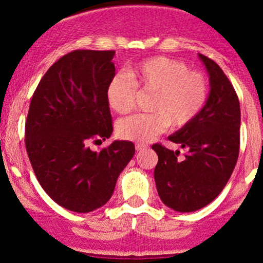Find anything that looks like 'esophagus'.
Instances as JSON below:
<instances>
[{
  "label": "esophagus",
  "instance_id": "1",
  "mask_svg": "<svg viewBox=\"0 0 263 263\" xmlns=\"http://www.w3.org/2000/svg\"><path fill=\"white\" fill-rule=\"evenodd\" d=\"M147 148H148V146H147V144H143V143L136 144V151H137V152H141V151H144Z\"/></svg>",
  "mask_w": 263,
  "mask_h": 263
}]
</instances>
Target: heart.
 Masks as SVG:
<instances>
[{"label":"heart","instance_id":"heart-1","mask_svg":"<svg viewBox=\"0 0 263 263\" xmlns=\"http://www.w3.org/2000/svg\"><path fill=\"white\" fill-rule=\"evenodd\" d=\"M155 91L151 114H136L120 120L116 132L122 140L148 142L170 126L178 129L189 125L200 114L208 100L206 78L188 70L183 62L167 57H155L128 69V77L116 74L106 87L110 107L117 114H127L136 102L137 90Z\"/></svg>","mask_w":263,"mask_h":263}]
</instances>
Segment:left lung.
<instances>
[{
  "mask_svg": "<svg viewBox=\"0 0 263 263\" xmlns=\"http://www.w3.org/2000/svg\"><path fill=\"white\" fill-rule=\"evenodd\" d=\"M199 59L209 74L210 91L200 114L168 140L186 148L178 151L156 143L155 180L159 198L171 209L192 213L210 204L224 189L236 165L240 148V102L221 68L203 54Z\"/></svg>",
  "mask_w": 263,
  "mask_h": 263,
  "instance_id": "1",
  "label": "left lung"
}]
</instances>
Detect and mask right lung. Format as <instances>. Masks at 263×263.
Masks as SVG:
<instances>
[{
    "label": "right lung",
    "mask_w": 263,
    "mask_h": 263,
    "mask_svg": "<svg viewBox=\"0 0 263 263\" xmlns=\"http://www.w3.org/2000/svg\"><path fill=\"white\" fill-rule=\"evenodd\" d=\"M115 50H74L48 69L32 96L26 148L39 184L65 209L90 213L112 197L135 144L114 141L100 152L90 142L112 134L106 98Z\"/></svg>",
    "instance_id": "1"
}]
</instances>
